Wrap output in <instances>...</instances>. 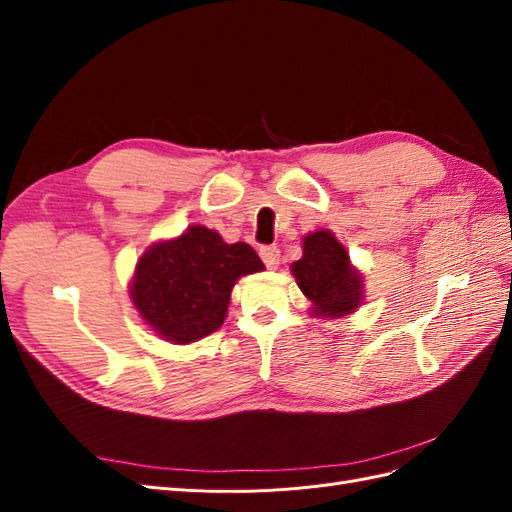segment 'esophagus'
Instances as JSON below:
<instances>
[{
    "label": "esophagus",
    "instance_id": "obj_1",
    "mask_svg": "<svg viewBox=\"0 0 512 512\" xmlns=\"http://www.w3.org/2000/svg\"><path fill=\"white\" fill-rule=\"evenodd\" d=\"M260 258L269 269H275L280 265V247L277 245H262L260 247Z\"/></svg>",
    "mask_w": 512,
    "mask_h": 512
}]
</instances>
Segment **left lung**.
Segmentation results:
<instances>
[{
	"label": "left lung",
	"mask_w": 512,
	"mask_h": 512,
	"mask_svg": "<svg viewBox=\"0 0 512 512\" xmlns=\"http://www.w3.org/2000/svg\"><path fill=\"white\" fill-rule=\"evenodd\" d=\"M292 273L320 316H346L363 301L361 277L350 269L346 250L329 230L303 239V256L292 262Z\"/></svg>",
	"instance_id": "obj_1"
}]
</instances>
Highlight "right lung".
<instances>
[{
	"mask_svg": "<svg viewBox=\"0 0 512 512\" xmlns=\"http://www.w3.org/2000/svg\"><path fill=\"white\" fill-rule=\"evenodd\" d=\"M262 269L252 245H228L215 230L192 226L138 260L132 301L153 331L168 342L190 344L222 327L232 286Z\"/></svg>",
	"mask_w": 512,
	"mask_h": 512,
	"instance_id": "obj_1",
	"label": "right lung"
}]
</instances>
